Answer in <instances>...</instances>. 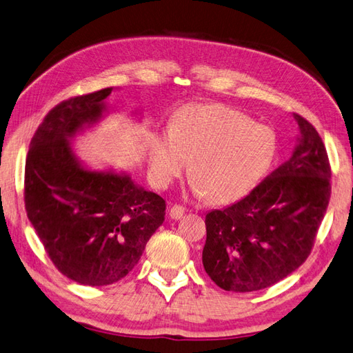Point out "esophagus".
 I'll list each match as a JSON object with an SVG mask.
<instances>
[{
	"label": "esophagus",
	"instance_id": "1",
	"mask_svg": "<svg viewBox=\"0 0 353 353\" xmlns=\"http://www.w3.org/2000/svg\"><path fill=\"white\" fill-rule=\"evenodd\" d=\"M183 214H184V206H181V205H174V206H170L169 216H170L172 219H174V220L181 219V217H183Z\"/></svg>",
	"mask_w": 353,
	"mask_h": 353
}]
</instances>
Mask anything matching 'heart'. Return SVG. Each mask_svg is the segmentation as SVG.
<instances>
[{"label": "heart", "mask_w": 353, "mask_h": 353, "mask_svg": "<svg viewBox=\"0 0 353 353\" xmlns=\"http://www.w3.org/2000/svg\"><path fill=\"white\" fill-rule=\"evenodd\" d=\"M276 136L244 112L219 103L190 105L178 112L172 134L156 137L151 169L168 184L192 160L193 190L217 203L250 192L276 156Z\"/></svg>", "instance_id": "b5f03b06"}]
</instances>
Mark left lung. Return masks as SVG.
Returning a JSON list of instances; mask_svg holds the SVG:
<instances>
[{
    "label": "left lung",
    "instance_id": "1",
    "mask_svg": "<svg viewBox=\"0 0 353 353\" xmlns=\"http://www.w3.org/2000/svg\"><path fill=\"white\" fill-rule=\"evenodd\" d=\"M301 137L292 157L244 199L206 214L203 268L230 292L276 285L305 262L331 197V166L313 124L295 114Z\"/></svg>",
    "mask_w": 353,
    "mask_h": 353
}]
</instances>
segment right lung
Returning a JSON list of instances; mask_svg holds the SVG:
<instances>
[{
	"label": "right lung",
	"mask_w": 353,
	"mask_h": 353,
	"mask_svg": "<svg viewBox=\"0 0 353 353\" xmlns=\"http://www.w3.org/2000/svg\"><path fill=\"white\" fill-rule=\"evenodd\" d=\"M114 88L67 99L34 133L25 161L27 216L55 268L85 286H106L139 262L166 216L161 196L127 175L90 172L74 159L68 137L101 115Z\"/></svg>",
	"instance_id": "right-lung-1"
}]
</instances>
